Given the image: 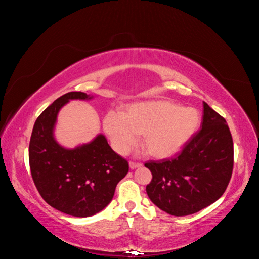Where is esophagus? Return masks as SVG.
Listing matches in <instances>:
<instances>
[{
	"mask_svg": "<svg viewBox=\"0 0 259 259\" xmlns=\"http://www.w3.org/2000/svg\"><path fill=\"white\" fill-rule=\"evenodd\" d=\"M143 164L142 163H139V162H130V167L132 168V169H135V168H137V167H140L142 166Z\"/></svg>",
	"mask_w": 259,
	"mask_h": 259,
	"instance_id": "obj_1",
	"label": "esophagus"
}]
</instances>
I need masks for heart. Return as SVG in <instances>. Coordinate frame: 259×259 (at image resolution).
<instances>
[{
    "label": "heart",
    "mask_w": 259,
    "mask_h": 259,
    "mask_svg": "<svg viewBox=\"0 0 259 259\" xmlns=\"http://www.w3.org/2000/svg\"><path fill=\"white\" fill-rule=\"evenodd\" d=\"M199 124L197 109L167 100L133 104L125 112L110 109L104 116V130L121 154L127 153L144 133V145L152 155H173L189 142Z\"/></svg>",
    "instance_id": "1"
}]
</instances>
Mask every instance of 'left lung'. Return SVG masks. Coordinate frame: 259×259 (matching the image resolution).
Wrapping results in <instances>:
<instances>
[{
    "label": "left lung",
    "mask_w": 259,
    "mask_h": 259,
    "mask_svg": "<svg viewBox=\"0 0 259 259\" xmlns=\"http://www.w3.org/2000/svg\"><path fill=\"white\" fill-rule=\"evenodd\" d=\"M201 130L174 158L149 161L147 185L154 205L174 216L197 213L216 202L227 189L233 168V142L224 117L203 103Z\"/></svg>",
    "instance_id": "left-lung-1"
}]
</instances>
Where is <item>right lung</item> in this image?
<instances>
[{
	"label": "right lung",
	"instance_id": "obj_1",
	"mask_svg": "<svg viewBox=\"0 0 259 259\" xmlns=\"http://www.w3.org/2000/svg\"><path fill=\"white\" fill-rule=\"evenodd\" d=\"M93 96L70 92L38 115L29 145V163L34 185L52 207L74 217H89L111 202L117 183L128 173V162L115 153L99 134L91 143L67 149L54 137L60 109L72 99Z\"/></svg>",
	"mask_w": 259,
	"mask_h": 259
}]
</instances>
